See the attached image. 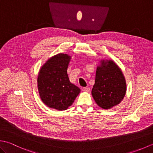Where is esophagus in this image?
Segmentation results:
<instances>
[{
	"mask_svg": "<svg viewBox=\"0 0 153 153\" xmlns=\"http://www.w3.org/2000/svg\"><path fill=\"white\" fill-rule=\"evenodd\" d=\"M83 90L85 92H89L90 91V88L89 87H85L83 88Z\"/></svg>",
	"mask_w": 153,
	"mask_h": 153,
	"instance_id": "1",
	"label": "esophagus"
}]
</instances>
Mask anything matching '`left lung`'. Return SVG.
Wrapping results in <instances>:
<instances>
[{
    "label": "left lung",
    "mask_w": 153,
    "mask_h": 153,
    "mask_svg": "<svg viewBox=\"0 0 153 153\" xmlns=\"http://www.w3.org/2000/svg\"><path fill=\"white\" fill-rule=\"evenodd\" d=\"M97 68L92 95L96 103L104 109L111 108L122 101L126 91L123 75L113 61H102Z\"/></svg>",
    "instance_id": "obj_1"
}]
</instances>
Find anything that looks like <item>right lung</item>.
<instances>
[{
  "mask_svg": "<svg viewBox=\"0 0 153 153\" xmlns=\"http://www.w3.org/2000/svg\"><path fill=\"white\" fill-rule=\"evenodd\" d=\"M70 56L58 54L51 58L41 68L37 79L39 93L47 106L58 110L72 105L80 89L71 83L67 74Z\"/></svg>",
  "mask_w": 153,
  "mask_h": 153,
  "instance_id": "1",
  "label": "right lung"
}]
</instances>
